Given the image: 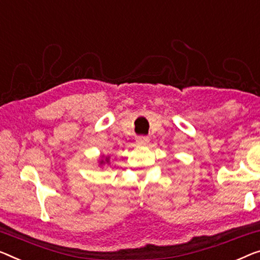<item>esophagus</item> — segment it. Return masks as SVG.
Segmentation results:
<instances>
[{"mask_svg": "<svg viewBox=\"0 0 260 260\" xmlns=\"http://www.w3.org/2000/svg\"><path fill=\"white\" fill-rule=\"evenodd\" d=\"M148 142H149L148 137H143V135H140V137L137 138V143L139 146H146V145H148Z\"/></svg>", "mask_w": 260, "mask_h": 260, "instance_id": "esophagus-1", "label": "esophagus"}]
</instances>
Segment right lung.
Returning <instances> with one entry per match:
<instances>
[{
	"label": "right lung",
	"mask_w": 260,
	"mask_h": 260,
	"mask_svg": "<svg viewBox=\"0 0 260 260\" xmlns=\"http://www.w3.org/2000/svg\"><path fill=\"white\" fill-rule=\"evenodd\" d=\"M110 162V157H106L105 160H102L100 161V165H104V164H108Z\"/></svg>",
	"instance_id": "1"
}]
</instances>
